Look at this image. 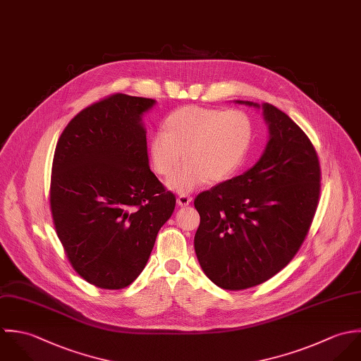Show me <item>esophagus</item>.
<instances>
[{"label": "esophagus", "mask_w": 361, "mask_h": 361, "mask_svg": "<svg viewBox=\"0 0 361 361\" xmlns=\"http://www.w3.org/2000/svg\"><path fill=\"white\" fill-rule=\"evenodd\" d=\"M191 201H192V198H191L190 195H187V194H183V195H180V197L177 198V204H178L180 207H187V205L191 204Z\"/></svg>", "instance_id": "obj_1"}]
</instances>
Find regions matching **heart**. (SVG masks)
Masks as SVG:
<instances>
[{"label": "heart", "mask_w": 361, "mask_h": 361, "mask_svg": "<svg viewBox=\"0 0 361 361\" xmlns=\"http://www.w3.org/2000/svg\"><path fill=\"white\" fill-rule=\"evenodd\" d=\"M254 141V124L243 110L185 106L167 116L149 144L152 164L169 188L187 194L231 178L245 163Z\"/></svg>", "instance_id": "obj_1"}]
</instances>
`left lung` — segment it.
I'll use <instances>...</instances> for the list:
<instances>
[{
	"instance_id": "left-lung-1",
	"label": "left lung",
	"mask_w": 361,
	"mask_h": 361,
	"mask_svg": "<svg viewBox=\"0 0 361 361\" xmlns=\"http://www.w3.org/2000/svg\"><path fill=\"white\" fill-rule=\"evenodd\" d=\"M262 110L271 138L258 163L194 201L200 265L226 290L254 288L281 272L304 243L319 202L314 145L288 114L268 103Z\"/></svg>"
}]
</instances>
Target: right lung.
Listing matches in <instances>:
<instances>
[{
  "instance_id": "1",
  "label": "right lung",
  "mask_w": 361,
  "mask_h": 361,
  "mask_svg": "<svg viewBox=\"0 0 361 361\" xmlns=\"http://www.w3.org/2000/svg\"><path fill=\"white\" fill-rule=\"evenodd\" d=\"M153 99L110 94L68 123L56 146L50 211L75 272L107 290L144 271L176 195L149 169L141 116Z\"/></svg>"
}]
</instances>
